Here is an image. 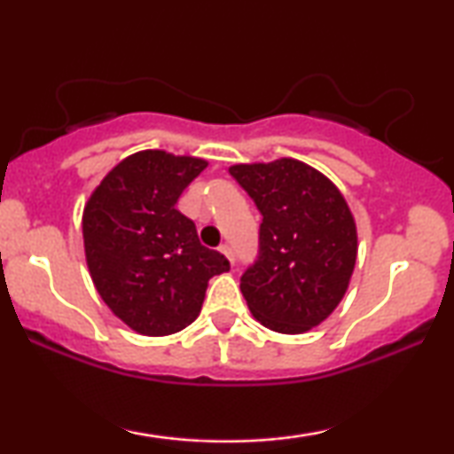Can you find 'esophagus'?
Returning <instances> with one entry per match:
<instances>
[{
    "mask_svg": "<svg viewBox=\"0 0 454 454\" xmlns=\"http://www.w3.org/2000/svg\"><path fill=\"white\" fill-rule=\"evenodd\" d=\"M221 254L223 256H225L229 262H231V266H233V262H235V258H233V250L229 246H221Z\"/></svg>",
    "mask_w": 454,
    "mask_h": 454,
    "instance_id": "34e87169",
    "label": "esophagus"
}]
</instances>
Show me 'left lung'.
I'll list each match as a JSON object with an SVG mask.
<instances>
[{
	"mask_svg": "<svg viewBox=\"0 0 454 454\" xmlns=\"http://www.w3.org/2000/svg\"><path fill=\"white\" fill-rule=\"evenodd\" d=\"M260 213V254L241 294L260 325L312 331L343 300L357 260V227L340 190L308 163L277 159L229 167Z\"/></svg>",
	"mask_w": 454,
	"mask_h": 454,
	"instance_id": "obj_1",
	"label": "left lung"
}]
</instances>
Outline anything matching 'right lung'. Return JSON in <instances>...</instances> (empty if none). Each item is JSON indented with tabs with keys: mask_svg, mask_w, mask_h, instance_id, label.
<instances>
[{
	"mask_svg": "<svg viewBox=\"0 0 454 454\" xmlns=\"http://www.w3.org/2000/svg\"><path fill=\"white\" fill-rule=\"evenodd\" d=\"M208 160L140 151L92 190L82 213L84 256L107 308L145 337H167L198 318L208 281L229 270L200 244L176 204Z\"/></svg>",
	"mask_w": 454,
	"mask_h": 454,
	"instance_id": "obj_1",
	"label": "right lung"
}]
</instances>
